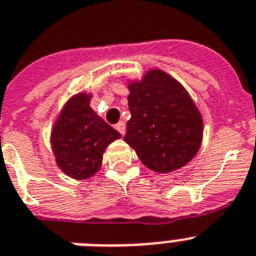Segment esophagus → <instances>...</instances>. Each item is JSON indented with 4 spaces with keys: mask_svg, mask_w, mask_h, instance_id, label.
<instances>
[{
    "mask_svg": "<svg viewBox=\"0 0 256 256\" xmlns=\"http://www.w3.org/2000/svg\"><path fill=\"white\" fill-rule=\"evenodd\" d=\"M116 128H117L121 135H124V132H126V124H124V122L122 121L118 122V124H116Z\"/></svg>",
    "mask_w": 256,
    "mask_h": 256,
    "instance_id": "obj_1",
    "label": "esophagus"
}]
</instances>
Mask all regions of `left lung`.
<instances>
[{
    "instance_id": "left-lung-1",
    "label": "left lung",
    "mask_w": 256,
    "mask_h": 256,
    "mask_svg": "<svg viewBox=\"0 0 256 256\" xmlns=\"http://www.w3.org/2000/svg\"><path fill=\"white\" fill-rule=\"evenodd\" d=\"M128 109L124 140L148 169L172 173L188 164L203 140V118L188 90L168 72L150 68L128 79Z\"/></svg>"
}]
</instances>
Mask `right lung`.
Here are the masks:
<instances>
[{
	"label": "right lung",
	"instance_id": "obj_1",
	"mask_svg": "<svg viewBox=\"0 0 256 256\" xmlns=\"http://www.w3.org/2000/svg\"><path fill=\"white\" fill-rule=\"evenodd\" d=\"M92 94L82 91L64 104L52 126L56 164L74 180H88L102 168V154L121 134L91 108Z\"/></svg>",
	"mask_w": 256,
	"mask_h": 256
}]
</instances>
